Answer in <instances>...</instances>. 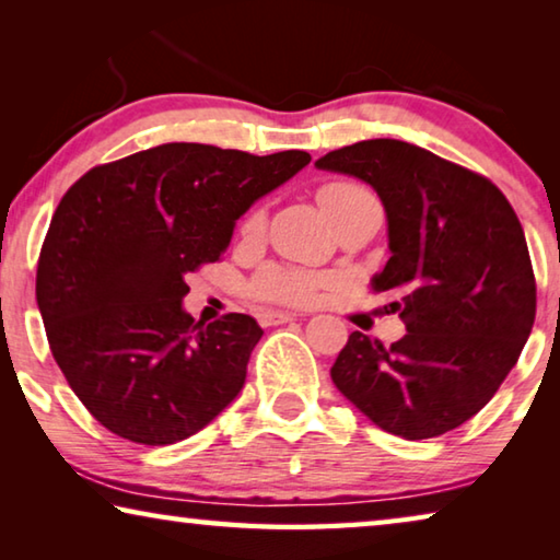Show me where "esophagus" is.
<instances>
[{
    "instance_id": "1",
    "label": "esophagus",
    "mask_w": 560,
    "mask_h": 560,
    "mask_svg": "<svg viewBox=\"0 0 560 560\" xmlns=\"http://www.w3.org/2000/svg\"><path fill=\"white\" fill-rule=\"evenodd\" d=\"M299 314H291V311H261L259 314V324L261 326H279V324H289V320H296Z\"/></svg>"
}]
</instances>
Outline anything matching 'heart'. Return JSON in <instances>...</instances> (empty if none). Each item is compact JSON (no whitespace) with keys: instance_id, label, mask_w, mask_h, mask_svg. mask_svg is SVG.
<instances>
[{"instance_id":"b5f03b06","label":"heart","mask_w":560,"mask_h":560,"mask_svg":"<svg viewBox=\"0 0 560 560\" xmlns=\"http://www.w3.org/2000/svg\"><path fill=\"white\" fill-rule=\"evenodd\" d=\"M368 192L355 183H328L318 189V205L324 207V212H330L338 202L348 200V197ZM264 226V212L257 210L246 217L244 234H259ZM324 279H318L316 273H308L303 269H267L261 277L254 281V291L264 299L273 301H289V303H303L316 296V291Z\"/></svg>"}]
</instances>
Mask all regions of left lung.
I'll return each instance as SVG.
<instances>
[{"instance_id":"obj_1","label":"left lung","mask_w":560,"mask_h":560,"mask_svg":"<svg viewBox=\"0 0 560 560\" xmlns=\"http://www.w3.org/2000/svg\"><path fill=\"white\" fill-rule=\"evenodd\" d=\"M316 167L381 197L390 259L371 283L393 293L407 328L390 348L353 330L330 377L397 438L459 428L494 397L534 328L536 279L514 207L487 177L393 138L334 150Z\"/></svg>"}]
</instances>
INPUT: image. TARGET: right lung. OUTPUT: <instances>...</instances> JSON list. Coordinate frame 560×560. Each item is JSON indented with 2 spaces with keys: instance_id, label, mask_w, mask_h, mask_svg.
<instances>
[{
  "instance_id": "1",
  "label": "right lung",
  "mask_w": 560,
  "mask_h": 560,
  "mask_svg": "<svg viewBox=\"0 0 560 560\" xmlns=\"http://www.w3.org/2000/svg\"><path fill=\"white\" fill-rule=\"evenodd\" d=\"M308 163L303 150L167 143L89 170L61 197L36 303L54 360L103 428L175 444L240 395L264 330L246 314L195 324L185 273L220 259L236 220Z\"/></svg>"
}]
</instances>
